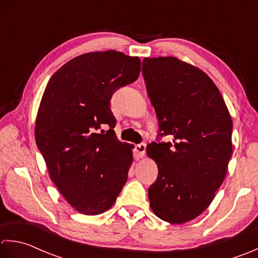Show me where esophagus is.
Returning a JSON list of instances; mask_svg holds the SVG:
<instances>
[{"instance_id": "1", "label": "esophagus", "mask_w": 258, "mask_h": 258, "mask_svg": "<svg viewBox=\"0 0 258 258\" xmlns=\"http://www.w3.org/2000/svg\"><path fill=\"white\" fill-rule=\"evenodd\" d=\"M145 152H146V144H140V145L136 146L135 156H136L137 159L143 158V157L145 156Z\"/></svg>"}]
</instances>
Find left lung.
Wrapping results in <instances>:
<instances>
[{"mask_svg":"<svg viewBox=\"0 0 258 258\" xmlns=\"http://www.w3.org/2000/svg\"><path fill=\"white\" fill-rule=\"evenodd\" d=\"M143 75L161 136L147 146L158 167L148 189L157 217L183 224L212 204L233 154V121L218 88L199 68L175 56L145 57Z\"/></svg>","mask_w":258,"mask_h":258,"instance_id":"8db88e82","label":"left lung"}]
</instances>
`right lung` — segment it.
<instances>
[{
  "mask_svg": "<svg viewBox=\"0 0 258 258\" xmlns=\"http://www.w3.org/2000/svg\"><path fill=\"white\" fill-rule=\"evenodd\" d=\"M138 56L115 50L68 61L45 87L35 119V141L51 180L83 215L111 208L128 179L133 145L117 139L110 99L140 75ZM108 124L107 134L95 131Z\"/></svg>",
  "mask_w": 258,
  "mask_h": 258,
  "instance_id": "1",
  "label": "right lung"
}]
</instances>
